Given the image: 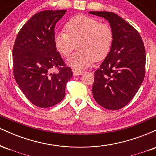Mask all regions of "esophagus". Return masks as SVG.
<instances>
[{"label": "esophagus", "mask_w": 156, "mask_h": 156, "mask_svg": "<svg viewBox=\"0 0 156 156\" xmlns=\"http://www.w3.org/2000/svg\"><path fill=\"white\" fill-rule=\"evenodd\" d=\"M83 71L80 70H73V76H80V75L83 74Z\"/></svg>", "instance_id": "esophagus-1"}]
</instances>
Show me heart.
<instances>
[{
	"label": "heart",
	"instance_id": "obj_1",
	"mask_svg": "<svg viewBox=\"0 0 156 156\" xmlns=\"http://www.w3.org/2000/svg\"><path fill=\"white\" fill-rule=\"evenodd\" d=\"M65 31L55 34L54 44L62 56L67 57L78 43L79 51L67 61L69 67L76 69L89 67L94 60H103L112 49L114 32L106 23L86 15H78L66 23Z\"/></svg>",
	"mask_w": 156,
	"mask_h": 156
}]
</instances>
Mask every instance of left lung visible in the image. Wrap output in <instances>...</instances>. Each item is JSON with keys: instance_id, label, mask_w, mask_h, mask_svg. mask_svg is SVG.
I'll return each mask as SVG.
<instances>
[{"instance_id": "1", "label": "left lung", "mask_w": 156, "mask_h": 156, "mask_svg": "<svg viewBox=\"0 0 156 156\" xmlns=\"http://www.w3.org/2000/svg\"><path fill=\"white\" fill-rule=\"evenodd\" d=\"M89 13L106 19L114 32L110 53L94 72L93 98L103 108L118 110L133 99L145 76L144 42L137 30L116 14Z\"/></svg>"}]
</instances>
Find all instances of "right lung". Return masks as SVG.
Here are the masks:
<instances>
[{"mask_svg":"<svg viewBox=\"0 0 156 156\" xmlns=\"http://www.w3.org/2000/svg\"><path fill=\"white\" fill-rule=\"evenodd\" d=\"M67 10L35 14L20 30L13 46L15 79L27 99L39 108L60 103L73 71L54 44V28ZM53 69L57 71L52 73Z\"/></svg>","mask_w":156,"mask_h":156,"instance_id":"right-lung-1","label":"right lung"}]
</instances>
